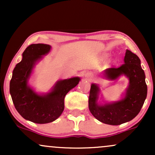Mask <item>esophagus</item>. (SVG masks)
<instances>
[{"label":"esophagus","mask_w":155,"mask_h":155,"mask_svg":"<svg viewBox=\"0 0 155 155\" xmlns=\"http://www.w3.org/2000/svg\"><path fill=\"white\" fill-rule=\"evenodd\" d=\"M85 77H86V79H87L88 80H90L92 79V74H90V73H87V74H86V75H85Z\"/></svg>","instance_id":"1"}]
</instances>
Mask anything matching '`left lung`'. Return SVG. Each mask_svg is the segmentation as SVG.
<instances>
[{"mask_svg": "<svg viewBox=\"0 0 155 155\" xmlns=\"http://www.w3.org/2000/svg\"><path fill=\"white\" fill-rule=\"evenodd\" d=\"M124 63L120 67L110 68L105 71L106 76L114 80L124 74L128 77L129 87L124 99L114 104L100 106L97 104L99 87L92 84L89 96V109L92 114L103 123L119 125L129 122L139 113L147 95L145 74L140 66V60L132 51L127 50Z\"/></svg>", "mask_w": 155, "mask_h": 155, "instance_id": "8db88e82", "label": "left lung"}]
</instances>
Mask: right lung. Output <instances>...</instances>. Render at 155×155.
<instances>
[{"mask_svg":"<svg viewBox=\"0 0 155 155\" xmlns=\"http://www.w3.org/2000/svg\"><path fill=\"white\" fill-rule=\"evenodd\" d=\"M51 47L48 44H31L22 53V60L16 65L10 81V94L15 108L23 118L38 124L51 122L64 110V98L79 84L78 77L61 80L52 91L39 95L28 85V81L35 62L47 54Z\"/></svg>","mask_w":155,"mask_h":155,"instance_id":"1","label":"right lung"}]
</instances>
